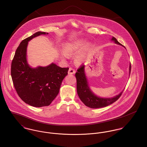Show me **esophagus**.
Returning <instances> with one entry per match:
<instances>
[{"label": "esophagus", "instance_id": "34e87169", "mask_svg": "<svg viewBox=\"0 0 147 147\" xmlns=\"http://www.w3.org/2000/svg\"><path fill=\"white\" fill-rule=\"evenodd\" d=\"M76 73V70L73 68V67H69V70H68V74H73Z\"/></svg>", "mask_w": 147, "mask_h": 147}]
</instances>
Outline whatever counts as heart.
Returning <instances> with one entry per match:
<instances>
[{
  "mask_svg": "<svg viewBox=\"0 0 147 147\" xmlns=\"http://www.w3.org/2000/svg\"><path fill=\"white\" fill-rule=\"evenodd\" d=\"M84 46V43L82 42H78L76 43H66L64 46V51L61 52V56L64 58H68V55H73L83 49ZM75 61L77 63H80L82 61V56L78 55L76 56Z\"/></svg>",
  "mask_w": 147,
  "mask_h": 147,
  "instance_id": "1",
  "label": "heart"
}]
</instances>
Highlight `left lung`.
<instances>
[{"mask_svg":"<svg viewBox=\"0 0 147 147\" xmlns=\"http://www.w3.org/2000/svg\"><path fill=\"white\" fill-rule=\"evenodd\" d=\"M112 40H114L115 43L121 45L115 38L113 37ZM131 67L130 64V74ZM84 65L82 64L77 69V71L76 73V77L77 80V90L78 95L85 105L89 108L94 109L105 107L112 104L121 97L123 91L119 95L112 98H101L95 95L90 90L88 86L87 81L84 74Z\"/></svg>","mask_w":147,"mask_h":147,"instance_id":"left-lung-1","label":"left lung"}]
</instances>
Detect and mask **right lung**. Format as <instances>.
<instances>
[{
  "label": "right lung",
  "instance_id": "obj_1",
  "mask_svg": "<svg viewBox=\"0 0 147 147\" xmlns=\"http://www.w3.org/2000/svg\"><path fill=\"white\" fill-rule=\"evenodd\" d=\"M48 33L38 32L24 39L17 47L11 64V74L19 97L35 107L48 106L55 98L69 67L52 63L46 67H30L26 61L28 42L33 38Z\"/></svg>",
  "mask_w": 147,
  "mask_h": 147
}]
</instances>
